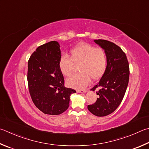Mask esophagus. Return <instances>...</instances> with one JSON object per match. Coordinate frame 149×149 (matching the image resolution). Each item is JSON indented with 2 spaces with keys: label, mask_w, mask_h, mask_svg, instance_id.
<instances>
[{
  "label": "esophagus",
  "mask_w": 149,
  "mask_h": 149,
  "mask_svg": "<svg viewBox=\"0 0 149 149\" xmlns=\"http://www.w3.org/2000/svg\"><path fill=\"white\" fill-rule=\"evenodd\" d=\"M86 92H87V90H77V93H86Z\"/></svg>",
  "instance_id": "1"
}]
</instances>
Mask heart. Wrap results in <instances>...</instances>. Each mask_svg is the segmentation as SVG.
Segmentation results:
<instances>
[{
  "instance_id": "obj_1",
  "label": "heart",
  "mask_w": 149,
  "mask_h": 149,
  "mask_svg": "<svg viewBox=\"0 0 149 149\" xmlns=\"http://www.w3.org/2000/svg\"><path fill=\"white\" fill-rule=\"evenodd\" d=\"M70 58L64 54L58 62L59 69L64 76H70L74 64L78 65L80 72L73 75L66 80V85L75 89H83L90 80L100 78L106 70L107 56L100 47H94L88 44H81L70 51Z\"/></svg>"
}]
</instances>
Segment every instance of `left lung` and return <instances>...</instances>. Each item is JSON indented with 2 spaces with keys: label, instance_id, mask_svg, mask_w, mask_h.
I'll use <instances>...</instances> for the list:
<instances>
[{
  "label": "left lung",
  "instance_id": "1",
  "mask_svg": "<svg viewBox=\"0 0 149 149\" xmlns=\"http://www.w3.org/2000/svg\"><path fill=\"white\" fill-rule=\"evenodd\" d=\"M94 42L105 51L107 56L106 70L98 83L91 89L96 92L98 98L88 109L97 117H104L112 113L120 105L125 94L129 81V64L126 54L114 43L105 40Z\"/></svg>",
  "mask_w": 149,
  "mask_h": 149
}]
</instances>
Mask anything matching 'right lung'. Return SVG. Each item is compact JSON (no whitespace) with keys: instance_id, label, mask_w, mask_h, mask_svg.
<instances>
[{"instance_id":"1","label":"right lung","mask_w":149,"mask_h":149,"mask_svg":"<svg viewBox=\"0 0 149 149\" xmlns=\"http://www.w3.org/2000/svg\"><path fill=\"white\" fill-rule=\"evenodd\" d=\"M60 45L51 41L39 46L28 62L27 80L32 102L45 114L57 115L69 107L70 96L76 93L64 86L59 69Z\"/></svg>"}]
</instances>
